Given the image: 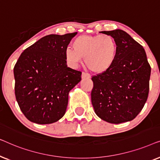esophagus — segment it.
<instances>
[{
  "label": "esophagus",
  "instance_id": "34e87169",
  "mask_svg": "<svg viewBox=\"0 0 160 160\" xmlns=\"http://www.w3.org/2000/svg\"><path fill=\"white\" fill-rule=\"evenodd\" d=\"M82 78L83 79H84V78H90V75L87 73H84V72H83L82 73Z\"/></svg>",
  "mask_w": 160,
  "mask_h": 160
}]
</instances>
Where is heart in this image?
I'll return each instance as SVG.
<instances>
[{
  "mask_svg": "<svg viewBox=\"0 0 160 160\" xmlns=\"http://www.w3.org/2000/svg\"><path fill=\"white\" fill-rule=\"evenodd\" d=\"M73 47L65 51L68 62L76 67L85 58L87 66L97 74L110 70L117 58V42L110 35H82L73 41Z\"/></svg>",
  "mask_w": 160,
  "mask_h": 160,
  "instance_id": "1",
  "label": "heart"
}]
</instances>
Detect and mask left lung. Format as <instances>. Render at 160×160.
<instances>
[{"instance_id": "1", "label": "left lung", "mask_w": 160, "mask_h": 160, "mask_svg": "<svg viewBox=\"0 0 160 160\" xmlns=\"http://www.w3.org/2000/svg\"><path fill=\"white\" fill-rule=\"evenodd\" d=\"M117 41L118 54L112 68L92 78L91 100L100 119L111 124L134 119L148 98L151 67L143 47L124 30L101 31Z\"/></svg>"}]
</instances>
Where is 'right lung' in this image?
Masks as SVG:
<instances>
[{
    "label": "right lung",
    "instance_id": "right-lung-1",
    "mask_svg": "<svg viewBox=\"0 0 160 160\" xmlns=\"http://www.w3.org/2000/svg\"><path fill=\"white\" fill-rule=\"evenodd\" d=\"M76 33L43 37L24 50L15 64V96L30 122L52 124L65 115L69 92L82 79V72L68 67L65 57Z\"/></svg>",
    "mask_w": 160,
    "mask_h": 160
}]
</instances>
